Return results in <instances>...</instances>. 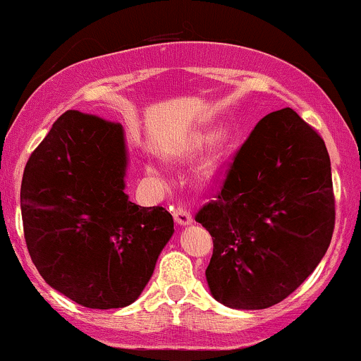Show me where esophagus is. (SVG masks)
I'll use <instances>...</instances> for the list:
<instances>
[{
  "mask_svg": "<svg viewBox=\"0 0 361 361\" xmlns=\"http://www.w3.org/2000/svg\"><path fill=\"white\" fill-rule=\"evenodd\" d=\"M173 219H176V222L179 224L180 227H188L192 224V215L182 207H177L176 210H173Z\"/></svg>",
  "mask_w": 361,
  "mask_h": 361,
  "instance_id": "esophagus-1",
  "label": "esophagus"
}]
</instances>
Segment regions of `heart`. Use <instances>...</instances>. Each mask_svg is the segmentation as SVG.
Returning <instances> with one entry per match:
<instances>
[{
	"label": "heart",
	"mask_w": 361,
	"mask_h": 361,
	"mask_svg": "<svg viewBox=\"0 0 361 361\" xmlns=\"http://www.w3.org/2000/svg\"><path fill=\"white\" fill-rule=\"evenodd\" d=\"M210 142L212 154L208 157V160L204 161L203 172L204 176H215L220 169V160H222L224 149L227 148L228 145V130L227 129H219L216 133L212 134V137H200L196 139L195 145H192V149H201L204 145Z\"/></svg>",
	"instance_id": "obj_1"
}]
</instances>
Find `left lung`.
<instances>
[{"label":"left lung","mask_w":361,"mask_h":361,"mask_svg":"<svg viewBox=\"0 0 361 361\" xmlns=\"http://www.w3.org/2000/svg\"><path fill=\"white\" fill-rule=\"evenodd\" d=\"M331 158L290 108L263 117L235 153L215 201L196 222L210 232L207 282L219 303H281L324 258L334 231Z\"/></svg>","instance_id":"8db88e82"}]
</instances>
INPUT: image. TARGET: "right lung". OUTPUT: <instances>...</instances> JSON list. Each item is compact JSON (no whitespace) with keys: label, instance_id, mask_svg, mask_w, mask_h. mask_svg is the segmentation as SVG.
<instances>
[{"label":"right lung","instance_id":"obj_1","mask_svg":"<svg viewBox=\"0 0 361 361\" xmlns=\"http://www.w3.org/2000/svg\"><path fill=\"white\" fill-rule=\"evenodd\" d=\"M120 123L68 110L27 161L20 188L24 235L53 289L94 310L134 303L173 234L161 207L126 195Z\"/></svg>","mask_w":361,"mask_h":361}]
</instances>
